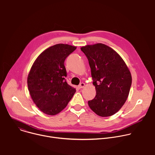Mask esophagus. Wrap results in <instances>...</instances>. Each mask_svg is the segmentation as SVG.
I'll use <instances>...</instances> for the list:
<instances>
[{
	"instance_id": "obj_1",
	"label": "esophagus",
	"mask_w": 155,
	"mask_h": 155,
	"mask_svg": "<svg viewBox=\"0 0 155 155\" xmlns=\"http://www.w3.org/2000/svg\"><path fill=\"white\" fill-rule=\"evenodd\" d=\"M84 86H85V84H84V83H81L78 85V87L80 88H80H83Z\"/></svg>"
}]
</instances>
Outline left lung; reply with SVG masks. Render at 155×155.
<instances>
[{
  "instance_id": "obj_1",
  "label": "left lung",
  "mask_w": 155,
  "mask_h": 155,
  "mask_svg": "<svg viewBox=\"0 0 155 155\" xmlns=\"http://www.w3.org/2000/svg\"><path fill=\"white\" fill-rule=\"evenodd\" d=\"M81 50L89 61L96 91L88 105L100 117L112 116L127 100L132 83L130 72L121 57L103 43L86 45Z\"/></svg>"
}]
</instances>
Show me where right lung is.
Wrapping results in <instances>:
<instances>
[{"label":"right lung","instance_id":"right-lung-1","mask_svg":"<svg viewBox=\"0 0 155 155\" xmlns=\"http://www.w3.org/2000/svg\"><path fill=\"white\" fill-rule=\"evenodd\" d=\"M76 47L56 44L43 51L35 59L28 77L30 95L37 107L48 115L65 108L76 90L65 80L64 61Z\"/></svg>","mask_w":155,"mask_h":155}]
</instances>
